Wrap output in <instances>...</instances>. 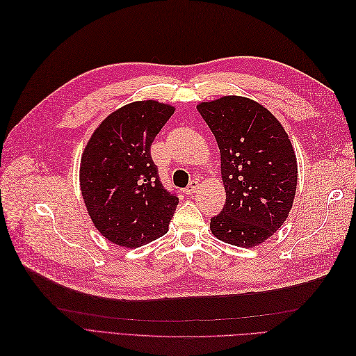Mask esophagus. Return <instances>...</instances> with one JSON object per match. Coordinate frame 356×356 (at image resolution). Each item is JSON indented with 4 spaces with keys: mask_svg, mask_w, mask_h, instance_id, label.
I'll use <instances>...</instances> for the list:
<instances>
[{
    "mask_svg": "<svg viewBox=\"0 0 356 356\" xmlns=\"http://www.w3.org/2000/svg\"><path fill=\"white\" fill-rule=\"evenodd\" d=\"M199 188V182L197 181H191L190 184H188V187L184 190V193L187 196H190V195H193V193H196V190Z\"/></svg>",
    "mask_w": 356,
    "mask_h": 356,
    "instance_id": "34e87169",
    "label": "esophagus"
}]
</instances>
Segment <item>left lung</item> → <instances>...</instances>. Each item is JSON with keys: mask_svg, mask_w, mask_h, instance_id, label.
I'll list each match as a JSON object with an SVG mask.
<instances>
[{"mask_svg": "<svg viewBox=\"0 0 356 356\" xmlns=\"http://www.w3.org/2000/svg\"><path fill=\"white\" fill-rule=\"evenodd\" d=\"M197 110L221 154L222 211L211 218L215 238L241 248L263 243L281 229L297 190V157L281 122L245 96H221Z\"/></svg>", "mask_w": 356, "mask_h": 356, "instance_id": "1", "label": "left lung"}]
</instances>
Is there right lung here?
<instances>
[{
  "instance_id": "right-lung-1",
  "label": "right lung",
  "mask_w": 356,
  "mask_h": 356,
  "mask_svg": "<svg viewBox=\"0 0 356 356\" xmlns=\"http://www.w3.org/2000/svg\"><path fill=\"white\" fill-rule=\"evenodd\" d=\"M175 106L131 102L95 129L80 163V190L89 217L110 242L138 248L169 230L178 197L159 181L149 147Z\"/></svg>"
}]
</instances>
